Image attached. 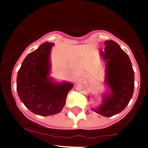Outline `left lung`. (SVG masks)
Wrapping results in <instances>:
<instances>
[{
  "label": "left lung",
  "instance_id": "8db88e82",
  "mask_svg": "<svg viewBox=\"0 0 148 148\" xmlns=\"http://www.w3.org/2000/svg\"><path fill=\"white\" fill-rule=\"evenodd\" d=\"M104 51H100L106 62L105 84L110 92L103 96L99 108L92 109L105 117L121 113L130 102L134 90V72L127 54L113 40L104 41Z\"/></svg>",
  "mask_w": 148,
  "mask_h": 148
}]
</instances>
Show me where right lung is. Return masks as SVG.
<instances>
[{"label": "right lung", "instance_id": "obj_1", "mask_svg": "<svg viewBox=\"0 0 148 148\" xmlns=\"http://www.w3.org/2000/svg\"><path fill=\"white\" fill-rule=\"evenodd\" d=\"M53 43L45 42L23 60L17 76V91L23 104L41 116L60 113L73 84L56 83L49 77L51 49Z\"/></svg>", "mask_w": 148, "mask_h": 148}]
</instances>
